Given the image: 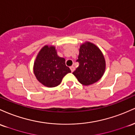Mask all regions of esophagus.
<instances>
[{
    "label": "esophagus",
    "mask_w": 135,
    "mask_h": 135,
    "mask_svg": "<svg viewBox=\"0 0 135 135\" xmlns=\"http://www.w3.org/2000/svg\"><path fill=\"white\" fill-rule=\"evenodd\" d=\"M70 69H71V72H73L74 70H75V67H74L73 66H71L70 67Z\"/></svg>",
    "instance_id": "34e87169"
}]
</instances>
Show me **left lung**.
Wrapping results in <instances>:
<instances>
[{"label":"left lung","mask_w":135,"mask_h":135,"mask_svg":"<svg viewBox=\"0 0 135 135\" xmlns=\"http://www.w3.org/2000/svg\"><path fill=\"white\" fill-rule=\"evenodd\" d=\"M77 61L79 66L73 73L84 85H90L101 79L105 71L106 62L102 51L96 45L86 41L80 46Z\"/></svg>","instance_id":"left-lung-1"}]
</instances>
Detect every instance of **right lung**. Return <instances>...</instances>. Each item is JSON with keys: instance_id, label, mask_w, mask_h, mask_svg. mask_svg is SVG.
Returning <instances> with one entry per match:
<instances>
[{"instance_id": "obj_1", "label": "right lung", "mask_w": 135, "mask_h": 135, "mask_svg": "<svg viewBox=\"0 0 135 135\" xmlns=\"http://www.w3.org/2000/svg\"><path fill=\"white\" fill-rule=\"evenodd\" d=\"M33 71L37 80L47 87L58 86L64 77L71 72L66 66L65 59L57 55L55 46L52 45H45L40 50L34 61Z\"/></svg>"}]
</instances>
